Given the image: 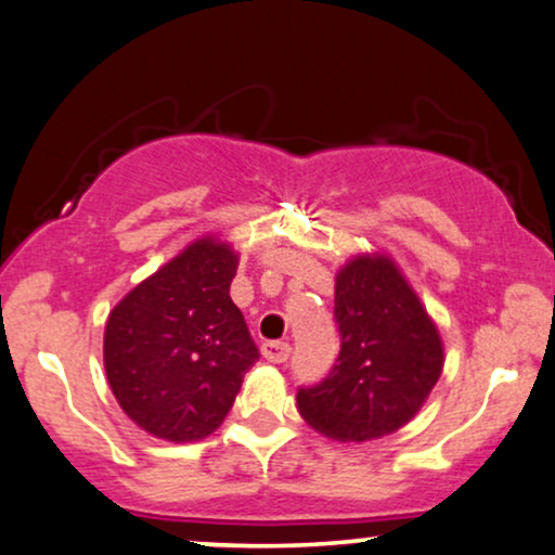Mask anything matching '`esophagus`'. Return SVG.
Listing matches in <instances>:
<instances>
[{"instance_id":"34e87169","label":"esophagus","mask_w":555,"mask_h":555,"mask_svg":"<svg viewBox=\"0 0 555 555\" xmlns=\"http://www.w3.org/2000/svg\"><path fill=\"white\" fill-rule=\"evenodd\" d=\"M263 359L271 361V363H284L289 359L292 353V346L286 340H266L263 343Z\"/></svg>"}]
</instances>
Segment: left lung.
Returning a JSON list of instances; mask_svg holds the SVG:
<instances>
[{
	"label": "left lung",
	"mask_w": 555,
	"mask_h": 555,
	"mask_svg": "<svg viewBox=\"0 0 555 555\" xmlns=\"http://www.w3.org/2000/svg\"><path fill=\"white\" fill-rule=\"evenodd\" d=\"M340 356L325 382L297 391L301 420L325 438L366 443L397 433L443 374V340L387 254H359L335 273Z\"/></svg>",
	"instance_id": "left-lung-1"
}]
</instances>
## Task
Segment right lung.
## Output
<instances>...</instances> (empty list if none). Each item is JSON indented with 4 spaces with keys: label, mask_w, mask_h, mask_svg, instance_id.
<instances>
[{
    "label": "right lung",
    "mask_w": 555,
    "mask_h": 555,
    "mask_svg": "<svg viewBox=\"0 0 555 555\" xmlns=\"http://www.w3.org/2000/svg\"><path fill=\"white\" fill-rule=\"evenodd\" d=\"M237 254L202 235L130 289L104 327V371L138 427L171 443L212 435L258 361L230 299Z\"/></svg>",
    "instance_id": "1"
}]
</instances>
